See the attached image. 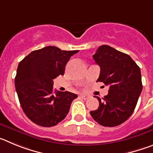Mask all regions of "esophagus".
Segmentation results:
<instances>
[{
  "label": "esophagus",
  "mask_w": 153,
  "mask_h": 153,
  "mask_svg": "<svg viewBox=\"0 0 153 153\" xmlns=\"http://www.w3.org/2000/svg\"><path fill=\"white\" fill-rule=\"evenodd\" d=\"M80 97L82 99H84V100H88V99L89 98V96L85 95V94H82V95H80Z\"/></svg>",
  "instance_id": "esophagus-1"
}]
</instances>
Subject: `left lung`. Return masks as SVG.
<instances>
[{
	"mask_svg": "<svg viewBox=\"0 0 153 153\" xmlns=\"http://www.w3.org/2000/svg\"><path fill=\"white\" fill-rule=\"evenodd\" d=\"M100 68L97 82L109 87L107 95L90 114L104 126L120 125L132 115L143 89L140 67L129 55L107 45L100 46L93 56Z\"/></svg>",
	"mask_w": 153,
	"mask_h": 153,
	"instance_id": "8db88e82",
	"label": "left lung"
}]
</instances>
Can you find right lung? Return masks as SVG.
Returning a JSON list of instances; mask_svg holds the SVG:
<instances>
[{
    "mask_svg": "<svg viewBox=\"0 0 153 153\" xmlns=\"http://www.w3.org/2000/svg\"><path fill=\"white\" fill-rule=\"evenodd\" d=\"M78 52L49 46L33 51L20 62L16 91L23 112L34 123L50 127L67 116L78 95L69 91L53 92V79L64 75L69 59Z\"/></svg>",
    "mask_w": 153,
    "mask_h": 153,
    "instance_id": "1",
    "label": "right lung"
}]
</instances>
